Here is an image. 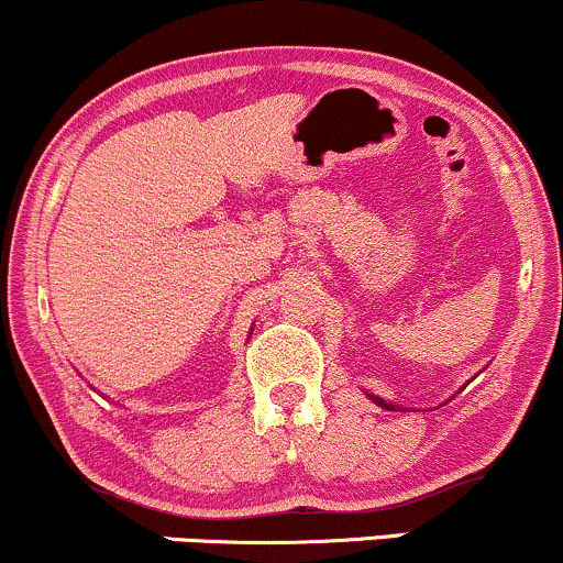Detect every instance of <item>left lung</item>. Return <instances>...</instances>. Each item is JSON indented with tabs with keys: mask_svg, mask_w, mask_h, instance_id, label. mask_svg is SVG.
<instances>
[{
	"mask_svg": "<svg viewBox=\"0 0 563 563\" xmlns=\"http://www.w3.org/2000/svg\"><path fill=\"white\" fill-rule=\"evenodd\" d=\"M367 397L373 399V402H376L378 407H384V410H402V407H397V405H391L389 399H384V397H376V394H371V391H365Z\"/></svg>",
	"mask_w": 563,
	"mask_h": 563,
	"instance_id": "left-lung-1",
	"label": "left lung"
}]
</instances>
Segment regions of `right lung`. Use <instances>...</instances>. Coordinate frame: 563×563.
<instances>
[{"instance_id":"obj_1","label":"right lung","mask_w":563,"mask_h":563,"mask_svg":"<svg viewBox=\"0 0 563 563\" xmlns=\"http://www.w3.org/2000/svg\"><path fill=\"white\" fill-rule=\"evenodd\" d=\"M249 339H251V335H249Z\"/></svg>"}]
</instances>
